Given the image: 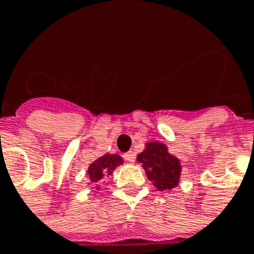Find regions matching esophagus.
<instances>
[{"label": "esophagus", "instance_id": "1", "mask_svg": "<svg viewBox=\"0 0 254 254\" xmlns=\"http://www.w3.org/2000/svg\"><path fill=\"white\" fill-rule=\"evenodd\" d=\"M124 159L127 160V161H129V163H133L134 160H135V153H134L133 151H129V152L124 153Z\"/></svg>", "mask_w": 254, "mask_h": 254}]
</instances>
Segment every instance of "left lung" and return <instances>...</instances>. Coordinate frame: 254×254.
Instances as JSON below:
<instances>
[{
  "instance_id": "1",
  "label": "left lung",
  "mask_w": 254,
  "mask_h": 254,
  "mask_svg": "<svg viewBox=\"0 0 254 254\" xmlns=\"http://www.w3.org/2000/svg\"><path fill=\"white\" fill-rule=\"evenodd\" d=\"M137 161L146 170L147 178L159 191H167L178 186L181 178V161L168 151L167 144L148 142L144 150L137 155Z\"/></svg>"
}]
</instances>
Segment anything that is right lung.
<instances>
[{"label":"right lung","instance_id":"add662e5","mask_svg":"<svg viewBox=\"0 0 254 254\" xmlns=\"http://www.w3.org/2000/svg\"><path fill=\"white\" fill-rule=\"evenodd\" d=\"M124 160L117 153H106L103 156L98 157L95 161L87 168V178L90 183H97L103 180L106 176H111L119 165H123ZM89 183V185H90ZM99 190V187H97Z\"/></svg>","mask_w":254,"mask_h":254}]
</instances>
